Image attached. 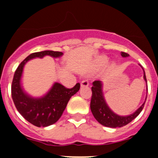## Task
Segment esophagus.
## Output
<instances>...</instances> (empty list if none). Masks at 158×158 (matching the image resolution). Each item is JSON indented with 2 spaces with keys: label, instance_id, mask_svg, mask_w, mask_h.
I'll return each instance as SVG.
<instances>
[{
  "label": "esophagus",
  "instance_id": "1",
  "mask_svg": "<svg viewBox=\"0 0 158 158\" xmlns=\"http://www.w3.org/2000/svg\"><path fill=\"white\" fill-rule=\"evenodd\" d=\"M81 88H84V87H88L89 86V82L87 80H82L81 82Z\"/></svg>",
  "mask_w": 158,
  "mask_h": 158
}]
</instances>
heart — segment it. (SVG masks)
Wrapping results in <instances>:
<instances>
[{
  "mask_svg": "<svg viewBox=\"0 0 158 158\" xmlns=\"http://www.w3.org/2000/svg\"><path fill=\"white\" fill-rule=\"evenodd\" d=\"M108 62H109V58L106 56H99L95 60V65L96 67L101 68L106 66L108 63Z\"/></svg>",
  "mask_w": 158,
  "mask_h": 158,
  "instance_id": "heart-1",
  "label": "heart"
}]
</instances>
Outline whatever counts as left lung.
I'll list each match as a JSON object with an SVG mask.
<instances>
[{
  "label": "left lung",
  "mask_w": 158,
  "mask_h": 158,
  "mask_svg": "<svg viewBox=\"0 0 158 158\" xmlns=\"http://www.w3.org/2000/svg\"><path fill=\"white\" fill-rule=\"evenodd\" d=\"M121 55L122 57L129 56V54L124 52H122ZM140 66L142 68L141 65H140ZM142 69L144 71V79L147 82L145 73H144V70L143 68ZM92 98H91L90 109L93 116L103 126L114 128L125 126V125L130 123L132 120H134L142 111L144 104H145L146 98H147V96H146L145 101L141 105V107L138 108L135 112L128 114V115L123 116L114 113L108 106L106 98H105L104 93H103V82L102 81H95V82H92Z\"/></svg>",
  "instance_id": "obj_1"
}]
</instances>
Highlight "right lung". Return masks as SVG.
Segmentation results:
<instances>
[{"label":"right lung","mask_w":158,"mask_h":158,"mask_svg":"<svg viewBox=\"0 0 158 158\" xmlns=\"http://www.w3.org/2000/svg\"><path fill=\"white\" fill-rule=\"evenodd\" d=\"M63 55L62 52L52 50L33 52L19 65L14 73L11 85L13 101L20 114L36 127H47L56 123L63 114L70 98L79 90L80 84L77 83L72 89H66L59 82H54L45 95L33 97L26 92L22 85L23 68L32 59H42L46 56L60 58Z\"/></svg>","instance_id":"right-lung-1"}]
</instances>
